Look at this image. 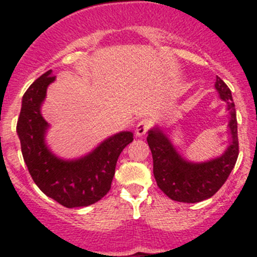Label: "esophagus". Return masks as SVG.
Instances as JSON below:
<instances>
[{
  "instance_id": "1",
  "label": "esophagus",
  "mask_w": 257,
  "mask_h": 257,
  "mask_svg": "<svg viewBox=\"0 0 257 257\" xmlns=\"http://www.w3.org/2000/svg\"><path fill=\"white\" fill-rule=\"evenodd\" d=\"M150 121L148 120V119H142L141 121H138V124H137L136 126V134L137 137H143L147 134V132L149 131L150 128Z\"/></svg>"
}]
</instances>
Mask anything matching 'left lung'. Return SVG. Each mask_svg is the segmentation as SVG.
Instances as JSON below:
<instances>
[{
    "label": "left lung",
    "mask_w": 257,
    "mask_h": 257,
    "mask_svg": "<svg viewBox=\"0 0 257 257\" xmlns=\"http://www.w3.org/2000/svg\"><path fill=\"white\" fill-rule=\"evenodd\" d=\"M215 88L227 104L230 113L229 128L231 143L224 154L204 163L184 159L174 145L159 128L149 131L147 142L153 155V173L160 190L172 200L180 203H199L211 198L226 181L236 164L239 155L237 120L231 90L220 77Z\"/></svg>",
    "instance_id": "1"
}]
</instances>
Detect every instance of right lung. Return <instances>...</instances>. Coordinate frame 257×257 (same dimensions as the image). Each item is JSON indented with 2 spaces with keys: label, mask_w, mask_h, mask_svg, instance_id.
<instances>
[{
  "label": "right lung",
  "mask_w": 257,
  "mask_h": 257,
  "mask_svg": "<svg viewBox=\"0 0 257 257\" xmlns=\"http://www.w3.org/2000/svg\"><path fill=\"white\" fill-rule=\"evenodd\" d=\"M54 79L49 69L23 94L17 120L23 159L36 185L49 198L66 208L92 205L110 190L116 160L133 142V133L114 134L79 159H59L46 144L48 123L41 114L47 87Z\"/></svg>",
  "instance_id": "obj_1"
}]
</instances>
